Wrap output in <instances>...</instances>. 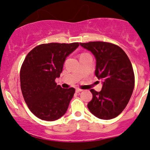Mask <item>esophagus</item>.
<instances>
[{"label": "esophagus", "mask_w": 150, "mask_h": 150, "mask_svg": "<svg viewBox=\"0 0 150 150\" xmlns=\"http://www.w3.org/2000/svg\"><path fill=\"white\" fill-rule=\"evenodd\" d=\"M82 89H80V88H76V92H82Z\"/></svg>", "instance_id": "34e87169"}]
</instances>
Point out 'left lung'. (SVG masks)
<instances>
[{"instance_id": "1", "label": "left lung", "mask_w": 150, "mask_h": 150, "mask_svg": "<svg viewBox=\"0 0 150 150\" xmlns=\"http://www.w3.org/2000/svg\"><path fill=\"white\" fill-rule=\"evenodd\" d=\"M95 56V75L103 80L100 92L90 89L92 99L87 104L97 118H116L126 107L133 92L135 75L131 62L121 48L104 42L80 43Z\"/></svg>"}]
</instances>
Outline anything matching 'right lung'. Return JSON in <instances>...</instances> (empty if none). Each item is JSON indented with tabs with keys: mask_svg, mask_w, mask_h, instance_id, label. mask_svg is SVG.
I'll return each instance as SVG.
<instances>
[{
	"mask_svg": "<svg viewBox=\"0 0 150 150\" xmlns=\"http://www.w3.org/2000/svg\"><path fill=\"white\" fill-rule=\"evenodd\" d=\"M80 44L49 43L34 47L20 69V87L25 103L37 118L53 121L66 112L75 89L62 88L55 82L65 58Z\"/></svg>",
	"mask_w": 150,
	"mask_h": 150,
	"instance_id": "right-lung-1",
	"label": "right lung"
}]
</instances>
